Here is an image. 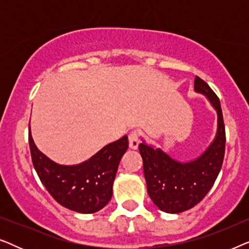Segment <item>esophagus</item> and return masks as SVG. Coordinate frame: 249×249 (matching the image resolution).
Instances as JSON below:
<instances>
[{
	"label": "esophagus",
	"mask_w": 249,
	"mask_h": 249,
	"mask_svg": "<svg viewBox=\"0 0 249 249\" xmlns=\"http://www.w3.org/2000/svg\"><path fill=\"white\" fill-rule=\"evenodd\" d=\"M129 146H130V148L132 149H136L138 148V145L139 142H141V137H139V132L137 130H132L129 132Z\"/></svg>",
	"instance_id": "1"
}]
</instances>
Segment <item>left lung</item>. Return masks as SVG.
<instances>
[{"mask_svg":"<svg viewBox=\"0 0 249 249\" xmlns=\"http://www.w3.org/2000/svg\"><path fill=\"white\" fill-rule=\"evenodd\" d=\"M195 90L206 95L217 112V132L212 145L195 161L180 163L159 148L139 144L147 193L153 203L166 213H180L198 204L219 176L226 151V129L219 97L199 77Z\"/></svg>","mask_w":249,"mask_h":249,"instance_id":"obj_1","label":"left lung"}]
</instances>
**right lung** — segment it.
Instances as JSON below:
<instances>
[{
    "instance_id": "1",
    "label": "right lung",
    "mask_w": 249,
    "mask_h": 249,
    "mask_svg": "<svg viewBox=\"0 0 249 249\" xmlns=\"http://www.w3.org/2000/svg\"><path fill=\"white\" fill-rule=\"evenodd\" d=\"M32 161L40 181L60 205L78 213H95L112 197L119 163L128 148V137L108 144L88 161L78 165H59L37 149L29 129Z\"/></svg>"
}]
</instances>
